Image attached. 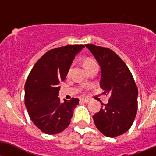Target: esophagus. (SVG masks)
Segmentation results:
<instances>
[{
    "instance_id": "obj_1",
    "label": "esophagus",
    "mask_w": 156,
    "mask_h": 156,
    "mask_svg": "<svg viewBox=\"0 0 156 156\" xmlns=\"http://www.w3.org/2000/svg\"><path fill=\"white\" fill-rule=\"evenodd\" d=\"M80 101L83 103H88L90 101V100L89 99H86V98H82V99H80Z\"/></svg>"
}]
</instances>
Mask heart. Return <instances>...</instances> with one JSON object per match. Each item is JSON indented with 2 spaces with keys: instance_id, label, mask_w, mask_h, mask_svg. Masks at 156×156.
Masks as SVG:
<instances>
[{
  "instance_id": "b5f03b06",
  "label": "heart",
  "mask_w": 156,
  "mask_h": 156,
  "mask_svg": "<svg viewBox=\"0 0 156 156\" xmlns=\"http://www.w3.org/2000/svg\"><path fill=\"white\" fill-rule=\"evenodd\" d=\"M95 65H96V63L93 61L92 59L90 58L86 59L85 61H84V67H85L86 69L90 68V67H91V66H95Z\"/></svg>"
}]
</instances>
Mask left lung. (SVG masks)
I'll list each match as a JSON object with an SVG mask.
<instances>
[{
  "label": "left lung",
  "mask_w": 156,
  "mask_h": 156,
  "mask_svg": "<svg viewBox=\"0 0 156 156\" xmlns=\"http://www.w3.org/2000/svg\"><path fill=\"white\" fill-rule=\"evenodd\" d=\"M86 47L95 56L101 69L100 86L110 95L108 103L93 116L97 129L114 138L129 129L138 109V88L130 71L113 51L94 44Z\"/></svg>",
  "instance_id": "left-lung-1"
}]
</instances>
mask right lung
Returning <instances> with one entry per match:
<instances>
[{
  "label": "right lung",
  "instance_id": "obj_1",
  "mask_svg": "<svg viewBox=\"0 0 156 156\" xmlns=\"http://www.w3.org/2000/svg\"><path fill=\"white\" fill-rule=\"evenodd\" d=\"M83 45L50 50L33 66L25 84V105L32 122L47 134H56L70 124L78 99H59V83L66 79L75 56Z\"/></svg>",
  "mask_w": 156,
  "mask_h": 156
}]
</instances>
